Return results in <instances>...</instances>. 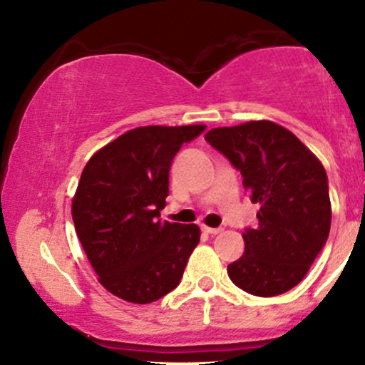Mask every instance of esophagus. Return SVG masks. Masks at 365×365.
Returning a JSON list of instances; mask_svg holds the SVG:
<instances>
[{
	"mask_svg": "<svg viewBox=\"0 0 365 365\" xmlns=\"http://www.w3.org/2000/svg\"><path fill=\"white\" fill-rule=\"evenodd\" d=\"M202 232L207 235H217L221 232V228H209V226H202Z\"/></svg>",
	"mask_w": 365,
	"mask_h": 365,
	"instance_id": "esophagus-1",
	"label": "esophagus"
}]
</instances>
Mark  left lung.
I'll list each match as a JSON object with an SVG mask.
<instances>
[{
    "label": "left lung",
    "mask_w": 365,
    "mask_h": 365,
    "mask_svg": "<svg viewBox=\"0 0 365 365\" xmlns=\"http://www.w3.org/2000/svg\"><path fill=\"white\" fill-rule=\"evenodd\" d=\"M206 140L244 177L259 202L255 228H245V252L228 264L238 288L274 297L304 279L326 245L331 226L328 175L290 130L273 121L212 128Z\"/></svg>",
    "instance_id": "left-lung-1"
}]
</instances>
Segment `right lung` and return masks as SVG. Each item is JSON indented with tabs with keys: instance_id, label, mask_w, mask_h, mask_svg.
<instances>
[{
	"instance_id": "right-lung-1",
	"label": "right lung",
	"mask_w": 365,
	"mask_h": 365,
	"mask_svg": "<svg viewBox=\"0 0 365 365\" xmlns=\"http://www.w3.org/2000/svg\"><path fill=\"white\" fill-rule=\"evenodd\" d=\"M204 130L133 128L82 171L72 202L75 232L103 287L127 302H156L175 290L199 244V226L161 221L159 212L173 158Z\"/></svg>"
}]
</instances>
